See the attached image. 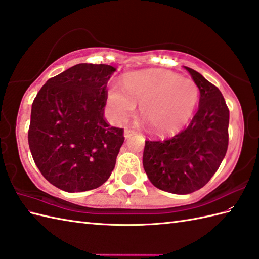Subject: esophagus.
<instances>
[{
    "instance_id": "34e87169",
    "label": "esophagus",
    "mask_w": 259,
    "mask_h": 259,
    "mask_svg": "<svg viewBox=\"0 0 259 259\" xmlns=\"http://www.w3.org/2000/svg\"><path fill=\"white\" fill-rule=\"evenodd\" d=\"M137 133L135 130H130V129H128V128H125L124 129V133H123V136H124V138L125 139H128V138H130V137H133L134 135H136Z\"/></svg>"
}]
</instances>
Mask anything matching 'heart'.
Masks as SVG:
<instances>
[{"mask_svg": "<svg viewBox=\"0 0 259 259\" xmlns=\"http://www.w3.org/2000/svg\"><path fill=\"white\" fill-rule=\"evenodd\" d=\"M199 91L194 81L171 71L153 69L125 75L123 90L110 88L107 95L109 117L123 123L140 104V117L157 135L178 133L188 123L197 107Z\"/></svg>", "mask_w": 259, "mask_h": 259, "instance_id": "1", "label": "heart"}]
</instances>
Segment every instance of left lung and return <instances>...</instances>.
<instances>
[{
    "instance_id": "1",
    "label": "left lung",
    "mask_w": 259,
    "mask_h": 259,
    "mask_svg": "<svg viewBox=\"0 0 259 259\" xmlns=\"http://www.w3.org/2000/svg\"><path fill=\"white\" fill-rule=\"evenodd\" d=\"M200 91L198 111L185 130L166 140H146L144 169L163 191L187 195L205 186L221 166L228 148L229 110L217 87L190 68Z\"/></svg>"
}]
</instances>
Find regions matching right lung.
Returning <instances> with one entry per match:
<instances>
[{"label": "right lung", "mask_w": 259, "mask_h": 259, "mask_svg": "<svg viewBox=\"0 0 259 259\" xmlns=\"http://www.w3.org/2000/svg\"><path fill=\"white\" fill-rule=\"evenodd\" d=\"M114 71L107 64L73 65L49 79L32 103L27 139L33 160L59 189H96L115 166L123 129L103 118Z\"/></svg>", "instance_id": "right-lung-1"}]
</instances>
